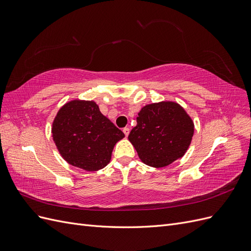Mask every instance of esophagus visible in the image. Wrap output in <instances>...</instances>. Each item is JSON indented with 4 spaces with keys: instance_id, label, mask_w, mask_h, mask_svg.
Listing matches in <instances>:
<instances>
[{
    "instance_id": "1",
    "label": "esophagus",
    "mask_w": 251,
    "mask_h": 251,
    "mask_svg": "<svg viewBox=\"0 0 251 251\" xmlns=\"http://www.w3.org/2000/svg\"><path fill=\"white\" fill-rule=\"evenodd\" d=\"M124 133H125V135L126 136H128V134H130V128H128L127 126H126V127H124Z\"/></svg>"
}]
</instances>
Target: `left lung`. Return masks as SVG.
<instances>
[{
	"instance_id": "left-lung-1",
	"label": "left lung",
	"mask_w": 251,
	"mask_h": 251,
	"mask_svg": "<svg viewBox=\"0 0 251 251\" xmlns=\"http://www.w3.org/2000/svg\"><path fill=\"white\" fill-rule=\"evenodd\" d=\"M128 140L140 160L153 168H164L186 153L194 136V121L177 102L144 105Z\"/></svg>"
}]
</instances>
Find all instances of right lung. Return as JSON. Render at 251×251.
Masks as SVG:
<instances>
[{
  "label": "right lung",
  "instance_id": "add662e5",
  "mask_svg": "<svg viewBox=\"0 0 251 251\" xmlns=\"http://www.w3.org/2000/svg\"><path fill=\"white\" fill-rule=\"evenodd\" d=\"M52 137L65 160L88 172L103 169L125 134L102 115L93 100L65 103L52 123Z\"/></svg>",
  "mask_w": 251,
  "mask_h": 251
}]
</instances>
